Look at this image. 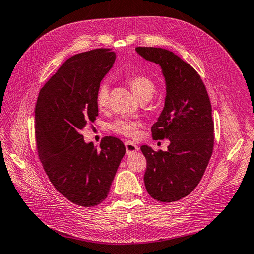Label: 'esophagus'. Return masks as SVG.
<instances>
[{
	"instance_id": "34e87169",
	"label": "esophagus",
	"mask_w": 254,
	"mask_h": 254,
	"mask_svg": "<svg viewBox=\"0 0 254 254\" xmlns=\"http://www.w3.org/2000/svg\"><path fill=\"white\" fill-rule=\"evenodd\" d=\"M125 146H126V154L127 155H130V154L134 153V152L139 151V146L131 141H127L125 143Z\"/></svg>"
}]
</instances>
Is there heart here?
Segmentation results:
<instances>
[{"mask_svg": "<svg viewBox=\"0 0 254 254\" xmlns=\"http://www.w3.org/2000/svg\"><path fill=\"white\" fill-rule=\"evenodd\" d=\"M129 87L132 90L134 95L139 99L140 102L141 101H149L152 99L155 93V84L152 81L149 77L143 75H137L133 76L128 79ZM95 101H97L98 108L103 110L109 104V84L106 82L101 83L97 95H95ZM138 124L136 122H131L128 120H116L110 124V128L116 133L123 134V136L127 137H136L138 130H137Z\"/></svg>", "mask_w": 254, "mask_h": 254, "instance_id": "heart-1", "label": "heart"}]
</instances>
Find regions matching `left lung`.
<instances>
[{"label": "left lung", "mask_w": 254, "mask_h": 254, "mask_svg": "<svg viewBox=\"0 0 254 254\" xmlns=\"http://www.w3.org/2000/svg\"><path fill=\"white\" fill-rule=\"evenodd\" d=\"M136 52L162 69L166 87L164 108L151 130L154 139L171 142L167 151L141 146L148 163L144 185L157 201H178L198 186L212 155L211 102L198 72L179 56L161 48L139 47Z\"/></svg>", "instance_id": "1"}]
</instances>
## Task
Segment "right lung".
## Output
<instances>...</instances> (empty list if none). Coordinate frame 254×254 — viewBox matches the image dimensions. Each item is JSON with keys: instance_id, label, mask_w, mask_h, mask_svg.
Instances as JSON below:
<instances>
[{"instance_id": "add662e5", "label": "right lung", "mask_w": 254, "mask_h": 254, "mask_svg": "<svg viewBox=\"0 0 254 254\" xmlns=\"http://www.w3.org/2000/svg\"><path fill=\"white\" fill-rule=\"evenodd\" d=\"M116 53L97 49L71 56L44 84L36 106L38 154L56 190L72 203L94 206L106 199L126 148L105 137L100 151L81 130L99 115L98 88Z\"/></svg>"}]
</instances>
